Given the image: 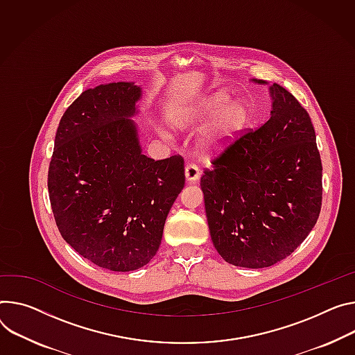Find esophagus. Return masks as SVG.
Here are the masks:
<instances>
[{
    "label": "esophagus",
    "instance_id": "34e87169",
    "mask_svg": "<svg viewBox=\"0 0 355 355\" xmlns=\"http://www.w3.org/2000/svg\"><path fill=\"white\" fill-rule=\"evenodd\" d=\"M185 178L189 182H196L200 178V168L194 163H189L185 166Z\"/></svg>",
    "mask_w": 355,
    "mask_h": 355
}]
</instances>
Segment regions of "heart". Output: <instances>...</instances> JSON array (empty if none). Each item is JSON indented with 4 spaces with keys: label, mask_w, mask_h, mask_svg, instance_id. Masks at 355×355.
Listing matches in <instances>:
<instances>
[{
    "label": "heart",
    "mask_w": 355,
    "mask_h": 355,
    "mask_svg": "<svg viewBox=\"0 0 355 355\" xmlns=\"http://www.w3.org/2000/svg\"><path fill=\"white\" fill-rule=\"evenodd\" d=\"M216 115L218 117L205 133V147L211 151L231 144L245 130L250 119V107L245 101L230 103V94L220 90L182 116L181 124L200 127Z\"/></svg>",
    "instance_id": "heart-1"
}]
</instances>
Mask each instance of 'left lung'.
Returning a JSON list of instances; mask_svg holds the SVG:
<instances>
[{
  "label": "left lung",
  "mask_w": 355,
  "mask_h": 355,
  "mask_svg": "<svg viewBox=\"0 0 355 355\" xmlns=\"http://www.w3.org/2000/svg\"><path fill=\"white\" fill-rule=\"evenodd\" d=\"M270 94L269 120L242 133L201 177L215 249L228 263L249 269L269 268L295 252L323 200L311 119L283 86L273 83Z\"/></svg>",
  "instance_id": "8db88e82"
}]
</instances>
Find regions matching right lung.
Wrapping results in <instances>:
<instances>
[{
    "label": "right lung",
    "mask_w": 355,
    "mask_h": 355,
    "mask_svg": "<svg viewBox=\"0 0 355 355\" xmlns=\"http://www.w3.org/2000/svg\"><path fill=\"white\" fill-rule=\"evenodd\" d=\"M141 89L117 82L85 90L63 113L48 189L56 227L80 256L113 272L147 265L184 188V158L141 154Z\"/></svg>",
    "instance_id": "right-lung-1"
}]
</instances>
